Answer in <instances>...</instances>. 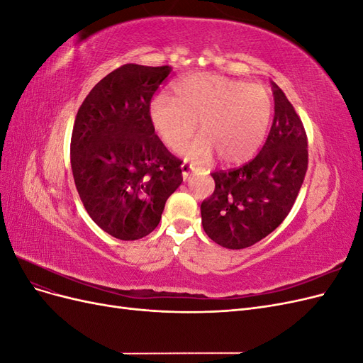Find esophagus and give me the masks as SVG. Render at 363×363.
<instances>
[{"mask_svg": "<svg viewBox=\"0 0 363 363\" xmlns=\"http://www.w3.org/2000/svg\"><path fill=\"white\" fill-rule=\"evenodd\" d=\"M192 172H194V168L191 167V164H188V163H183L182 164V174H183V179L184 180H188L191 175H192Z\"/></svg>", "mask_w": 363, "mask_h": 363, "instance_id": "1", "label": "esophagus"}]
</instances>
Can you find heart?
<instances>
[{"instance_id":"b5f03b06","label":"heart","mask_w":363,"mask_h":363,"mask_svg":"<svg viewBox=\"0 0 363 363\" xmlns=\"http://www.w3.org/2000/svg\"><path fill=\"white\" fill-rule=\"evenodd\" d=\"M175 98L160 95L150 106L156 135L179 151L199 127L203 133L184 148L191 160L206 162L215 151L225 163L256 155L272 119V98L263 84L216 74H195L174 86Z\"/></svg>"}]
</instances>
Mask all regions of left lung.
<instances>
[{
  "label": "left lung",
  "mask_w": 363,
  "mask_h": 363,
  "mask_svg": "<svg viewBox=\"0 0 363 363\" xmlns=\"http://www.w3.org/2000/svg\"><path fill=\"white\" fill-rule=\"evenodd\" d=\"M274 121L259 155L239 168L215 171V191L201 203L203 228L218 245H255L288 216L309 163L300 116L272 83Z\"/></svg>",
  "instance_id": "1"
}]
</instances>
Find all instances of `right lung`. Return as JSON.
Returning a JSON list of instances; mask_svg holds the SVG:
<instances>
[{"mask_svg": "<svg viewBox=\"0 0 363 363\" xmlns=\"http://www.w3.org/2000/svg\"><path fill=\"white\" fill-rule=\"evenodd\" d=\"M169 72V67L123 65L95 84L74 121L77 192L94 223L121 240L150 235L183 182L182 160L150 119L151 98Z\"/></svg>", "mask_w": 363, "mask_h": 363, "instance_id": "right-lung-1", "label": "right lung"}]
</instances>
